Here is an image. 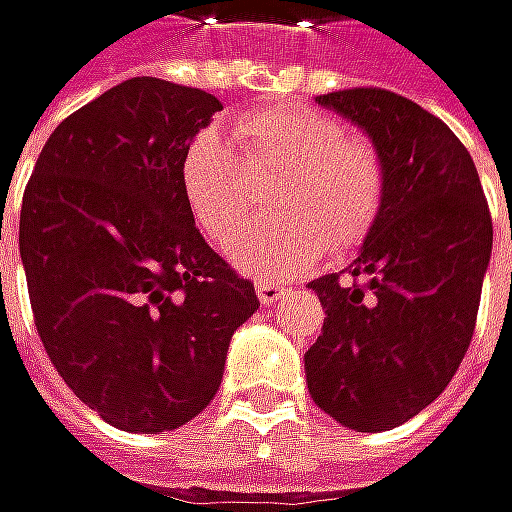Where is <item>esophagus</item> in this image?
<instances>
[{
    "mask_svg": "<svg viewBox=\"0 0 512 512\" xmlns=\"http://www.w3.org/2000/svg\"><path fill=\"white\" fill-rule=\"evenodd\" d=\"M254 291H258V300L264 303V306H273V303H279L282 297H285V288L282 285H276V282H254Z\"/></svg>",
    "mask_w": 512,
    "mask_h": 512,
    "instance_id": "obj_1",
    "label": "esophagus"
}]
</instances>
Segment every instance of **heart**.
<instances>
[{"label": "heart", "instance_id": "b5f03b06", "mask_svg": "<svg viewBox=\"0 0 512 512\" xmlns=\"http://www.w3.org/2000/svg\"><path fill=\"white\" fill-rule=\"evenodd\" d=\"M233 142L215 128L197 131L179 158V188L197 227L218 245L251 218L258 185L285 179L276 191L282 218L254 227L230 245V261L264 282H282L315 267L330 239L357 245L384 197L375 149L348 137L345 125L306 104L251 110L233 122Z\"/></svg>", "mask_w": 512, "mask_h": 512}]
</instances>
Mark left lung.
<instances>
[{
  "label": "left lung",
  "mask_w": 512,
  "mask_h": 512,
  "mask_svg": "<svg viewBox=\"0 0 512 512\" xmlns=\"http://www.w3.org/2000/svg\"><path fill=\"white\" fill-rule=\"evenodd\" d=\"M315 101L369 134L384 197L348 279L309 282L327 318L306 381L336 423L387 432L444 393L471 345L492 215L474 158L420 104L372 86Z\"/></svg>",
  "instance_id": "1"
}]
</instances>
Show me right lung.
<instances>
[{"instance_id":"1","label":"right lung","mask_w":512,"mask_h":512,"mask_svg":"<svg viewBox=\"0 0 512 512\" xmlns=\"http://www.w3.org/2000/svg\"><path fill=\"white\" fill-rule=\"evenodd\" d=\"M218 110L203 89L131 77L59 122L23 191L20 261L44 351L122 432L197 417L261 306L179 188L182 149Z\"/></svg>"}]
</instances>
